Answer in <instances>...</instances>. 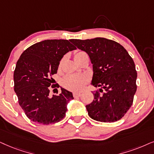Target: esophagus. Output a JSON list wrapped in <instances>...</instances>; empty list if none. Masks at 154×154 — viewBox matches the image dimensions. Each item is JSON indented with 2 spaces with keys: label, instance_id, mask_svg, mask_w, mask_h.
I'll return each instance as SVG.
<instances>
[{
  "label": "esophagus",
  "instance_id": "34e87169",
  "mask_svg": "<svg viewBox=\"0 0 154 154\" xmlns=\"http://www.w3.org/2000/svg\"><path fill=\"white\" fill-rule=\"evenodd\" d=\"M81 96V93L80 92H74L73 93V97H79Z\"/></svg>",
  "mask_w": 154,
  "mask_h": 154
}]
</instances>
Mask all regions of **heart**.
<instances>
[{"mask_svg":"<svg viewBox=\"0 0 154 154\" xmlns=\"http://www.w3.org/2000/svg\"><path fill=\"white\" fill-rule=\"evenodd\" d=\"M86 54L84 52H78L75 54V60ZM89 77L86 74L83 75H69L63 79V85L66 89L71 91H80L89 82Z\"/></svg>","mask_w":154,"mask_h":154,"instance_id":"obj_1","label":"heart"}]
</instances>
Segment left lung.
Listing matches in <instances>:
<instances>
[{"label":"left lung","mask_w":154,"mask_h":154,"mask_svg":"<svg viewBox=\"0 0 154 154\" xmlns=\"http://www.w3.org/2000/svg\"><path fill=\"white\" fill-rule=\"evenodd\" d=\"M86 52L93 64L91 85L101 87L86 108L89 116L101 122H115L128 112L137 91V72L133 59L123 46L104 38L71 40Z\"/></svg>","instance_id":"left-lung-1"}]
</instances>
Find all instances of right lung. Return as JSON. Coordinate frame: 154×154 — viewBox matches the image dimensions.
I'll return each mask as SVG.
<instances>
[{
    "label": "right lung",
    "instance_id": "obj_1",
    "mask_svg": "<svg viewBox=\"0 0 154 154\" xmlns=\"http://www.w3.org/2000/svg\"><path fill=\"white\" fill-rule=\"evenodd\" d=\"M70 40L38 42L27 48L17 60L14 90L25 115L35 123L59 122L65 116L67 103L73 99L72 92L62 87L60 94H50V88L56 87L52 76L57 74L60 61L64 54L76 49Z\"/></svg>",
    "mask_w": 154,
    "mask_h": 154
}]
</instances>
